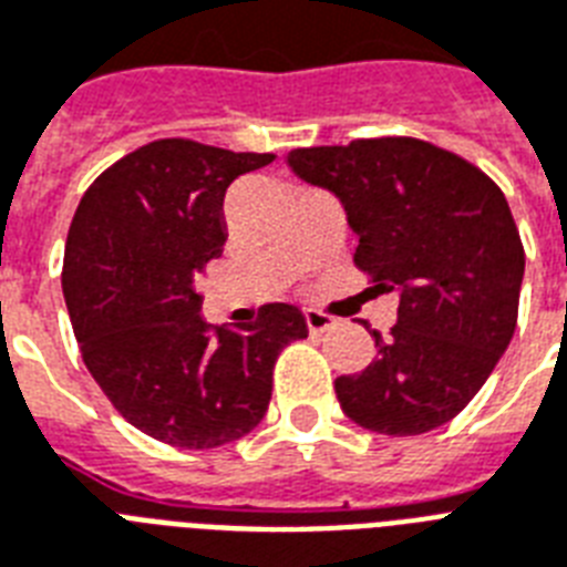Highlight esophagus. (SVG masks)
<instances>
[{
	"label": "esophagus",
	"mask_w": 567,
	"mask_h": 567,
	"mask_svg": "<svg viewBox=\"0 0 567 567\" xmlns=\"http://www.w3.org/2000/svg\"><path fill=\"white\" fill-rule=\"evenodd\" d=\"M305 319L310 333H324V330H330L333 324H337L333 316H328V312H321V310H305Z\"/></svg>",
	"instance_id": "esophagus-1"
}]
</instances>
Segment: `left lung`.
Masks as SVG:
<instances>
[{
	"label": "left lung",
	"instance_id": "8db88e82",
	"mask_svg": "<svg viewBox=\"0 0 567 567\" xmlns=\"http://www.w3.org/2000/svg\"><path fill=\"white\" fill-rule=\"evenodd\" d=\"M298 178L333 193L360 246L354 262L398 296L339 406L383 436H419L477 395L518 321L524 246L495 181L424 140H354L289 152Z\"/></svg>",
	"mask_w": 567,
	"mask_h": 567
}]
</instances>
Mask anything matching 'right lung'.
I'll list each match as a JSON object with an SVG mask.
<instances>
[{
	"label": "right lung",
	"instance_id": "add662e5",
	"mask_svg": "<svg viewBox=\"0 0 567 567\" xmlns=\"http://www.w3.org/2000/svg\"><path fill=\"white\" fill-rule=\"evenodd\" d=\"M275 155L157 140L102 172L72 216L63 298L81 357L120 415L189 451L237 442L269 410L271 371L305 312L260 307L210 330L196 280L228 239L225 193Z\"/></svg>",
	"mask_w": 567,
	"mask_h": 567
}]
</instances>
